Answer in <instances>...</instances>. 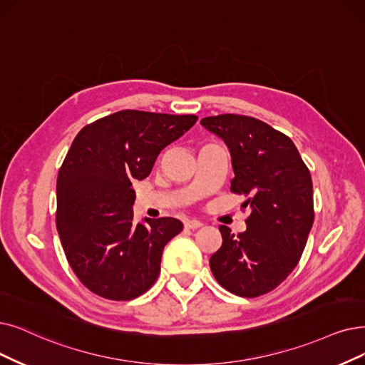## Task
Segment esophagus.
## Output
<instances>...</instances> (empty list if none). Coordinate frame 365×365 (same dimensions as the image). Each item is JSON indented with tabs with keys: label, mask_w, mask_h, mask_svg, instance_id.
Returning <instances> with one entry per match:
<instances>
[{
	"label": "esophagus",
	"mask_w": 365,
	"mask_h": 365,
	"mask_svg": "<svg viewBox=\"0 0 365 365\" xmlns=\"http://www.w3.org/2000/svg\"><path fill=\"white\" fill-rule=\"evenodd\" d=\"M184 226L187 229H197V227H202L203 225H202V222H199V220H196V218H193V220H187L184 223Z\"/></svg>",
	"instance_id": "34e87169"
}]
</instances>
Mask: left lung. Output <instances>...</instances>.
Listing matches in <instances>:
<instances>
[{
  "label": "left lung",
  "instance_id": "obj_1",
  "mask_svg": "<svg viewBox=\"0 0 365 365\" xmlns=\"http://www.w3.org/2000/svg\"><path fill=\"white\" fill-rule=\"evenodd\" d=\"M200 124L229 148L230 190L247 197V229L220 226L222 247L210 259L215 280L253 298L279 286L299 262L313 226V182L295 143L252 116L225 113Z\"/></svg>",
  "mask_w": 365,
  "mask_h": 365
}]
</instances>
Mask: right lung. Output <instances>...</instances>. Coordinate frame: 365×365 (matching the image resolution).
<instances>
[{"mask_svg": "<svg viewBox=\"0 0 365 365\" xmlns=\"http://www.w3.org/2000/svg\"><path fill=\"white\" fill-rule=\"evenodd\" d=\"M197 121L196 115L120 110L85 125L56 180V229L71 269L91 292L133 299L154 284L178 218L135 223V180Z\"/></svg>", "mask_w": 365, "mask_h": 365, "instance_id": "add662e5", "label": "right lung"}]
</instances>
